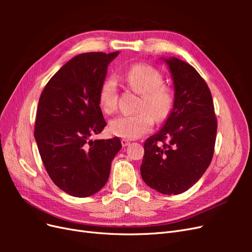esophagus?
Returning a JSON list of instances; mask_svg holds the SVG:
<instances>
[{
  "label": "esophagus",
  "instance_id": "esophagus-1",
  "mask_svg": "<svg viewBox=\"0 0 252 252\" xmlns=\"http://www.w3.org/2000/svg\"><path fill=\"white\" fill-rule=\"evenodd\" d=\"M121 143H122V145H123V147H126V146H128L129 144H130V142H129V141L126 140V139H122Z\"/></svg>",
  "mask_w": 252,
  "mask_h": 252
}]
</instances>
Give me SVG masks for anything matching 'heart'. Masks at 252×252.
<instances>
[{
	"label": "heart",
	"instance_id": "1",
	"mask_svg": "<svg viewBox=\"0 0 252 252\" xmlns=\"http://www.w3.org/2000/svg\"><path fill=\"white\" fill-rule=\"evenodd\" d=\"M163 74L156 67L139 63L127 70L125 81L136 94H141L140 112L131 116H120L109 123L112 134L128 140L139 139L148 133L157 122L169 117L174 104L173 90L163 83ZM102 110L111 114L118 108V89L112 78L105 79L98 91Z\"/></svg>",
	"mask_w": 252,
	"mask_h": 252
}]
</instances>
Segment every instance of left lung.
<instances>
[{
  "label": "left lung",
  "mask_w": 252,
  "mask_h": 252,
  "mask_svg": "<svg viewBox=\"0 0 252 252\" xmlns=\"http://www.w3.org/2000/svg\"><path fill=\"white\" fill-rule=\"evenodd\" d=\"M174 84V104L164 127L144 143L141 175L163 194L186 191L201 179L215 151L218 121L211 93L194 68L165 59Z\"/></svg>",
  "instance_id": "left-lung-1"
}]
</instances>
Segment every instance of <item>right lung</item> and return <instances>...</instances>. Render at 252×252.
I'll list each match as a JSON object with an SVG mask.
<instances>
[{
	"mask_svg": "<svg viewBox=\"0 0 252 252\" xmlns=\"http://www.w3.org/2000/svg\"><path fill=\"white\" fill-rule=\"evenodd\" d=\"M119 51L87 52L61 67L43 89L36 109L34 139L52 182L77 197L96 193L108 181L119 138L90 141L106 126L98 91Z\"/></svg>",
	"mask_w": 252,
	"mask_h": 252,
	"instance_id": "1",
	"label": "right lung"
}]
</instances>
